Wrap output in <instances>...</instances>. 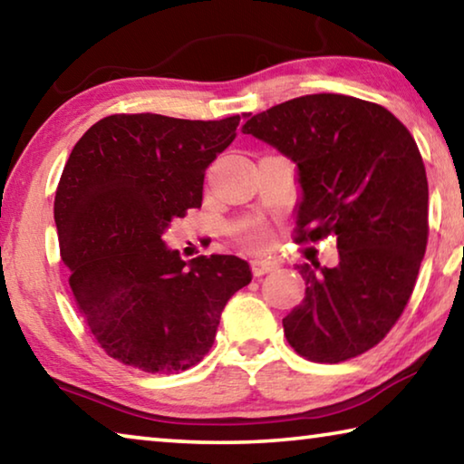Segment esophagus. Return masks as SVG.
<instances>
[{
  "label": "esophagus",
  "instance_id": "34e87169",
  "mask_svg": "<svg viewBox=\"0 0 464 464\" xmlns=\"http://www.w3.org/2000/svg\"><path fill=\"white\" fill-rule=\"evenodd\" d=\"M278 264L272 262V260H254L251 262V272H254V276H264V274H268L272 270H276Z\"/></svg>",
  "mask_w": 464,
  "mask_h": 464
}]
</instances>
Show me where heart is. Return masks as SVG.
<instances>
[{
	"instance_id": "b5f03b06",
	"label": "heart",
	"mask_w": 464,
	"mask_h": 464,
	"mask_svg": "<svg viewBox=\"0 0 464 464\" xmlns=\"http://www.w3.org/2000/svg\"><path fill=\"white\" fill-rule=\"evenodd\" d=\"M246 239L254 246L256 249H262L266 247V243H268V233H266L262 227H254V229H249L246 233Z\"/></svg>"
}]
</instances>
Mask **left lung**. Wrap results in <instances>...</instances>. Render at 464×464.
Segmentation results:
<instances>
[{"mask_svg": "<svg viewBox=\"0 0 464 464\" xmlns=\"http://www.w3.org/2000/svg\"><path fill=\"white\" fill-rule=\"evenodd\" d=\"M243 132L296 166V241L337 237L340 264H298L304 298L282 319L313 362H343L401 317L428 243V178L420 149L387 108L342 93L272 106Z\"/></svg>", "mask_w": 464, "mask_h": 464, "instance_id": "1", "label": "left lung"}]
</instances>
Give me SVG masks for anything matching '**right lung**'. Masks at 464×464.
<instances>
[{
  "instance_id": "right-lung-1",
  "label": "right lung",
  "mask_w": 464,
  "mask_h": 464,
  "mask_svg": "<svg viewBox=\"0 0 464 464\" xmlns=\"http://www.w3.org/2000/svg\"><path fill=\"white\" fill-rule=\"evenodd\" d=\"M239 121L112 114L69 155L54 196L61 257L90 332L122 364L160 374L198 364L227 301L251 282L237 256L184 262L163 241L174 218L200 208L204 171Z\"/></svg>"
}]
</instances>
